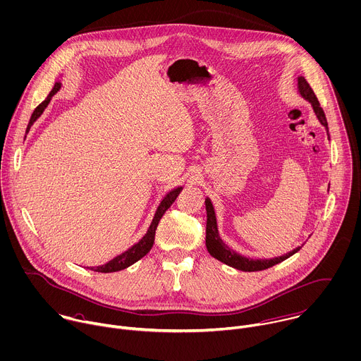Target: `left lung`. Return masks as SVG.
<instances>
[{
  "instance_id": "1",
  "label": "left lung",
  "mask_w": 361,
  "mask_h": 361,
  "mask_svg": "<svg viewBox=\"0 0 361 361\" xmlns=\"http://www.w3.org/2000/svg\"><path fill=\"white\" fill-rule=\"evenodd\" d=\"M298 89L299 93L302 94V97H305L313 107L319 122L326 128L327 130V136H329V128H327V120L324 116L323 109L320 107V103L313 92V89L310 87V85L307 83V80L303 76L298 78ZM205 209H207V229H205V245L208 252L211 254V257H214L215 259L221 261L222 264L232 267L235 269L244 271V272H257V271H264L268 269L276 264L283 262L285 259H288L289 257H292L293 254H296L300 247H298L296 250L288 252L286 255L278 257V258H272V259H251L247 257H243L236 254L235 251H232L229 247H226L222 239L218 235V228H216V218H215V212H214V207L211 204L209 198H205Z\"/></svg>"
}]
</instances>
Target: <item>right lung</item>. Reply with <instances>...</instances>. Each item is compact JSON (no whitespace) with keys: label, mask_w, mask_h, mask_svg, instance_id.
Listing matches in <instances>:
<instances>
[{"label":"right lung","mask_w":361,"mask_h":361,"mask_svg":"<svg viewBox=\"0 0 361 361\" xmlns=\"http://www.w3.org/2000/svg\"><path fill=\"white\" fill-rule=\"evenodd\" d=\"M61 89V82H56L51 90V93L47 96V99L38 104L30 118V123H28V128H27V133L30 132L31 126L34 125V122H37V118L44 113V110L47 109V106L49 104L52 96ZM181 191V187H177L174 190H171L170 192L166 194V197L161 200L160 205L157 207V211L154 214V218L147 229V232L145 233V236L140 239V241L137 244H135L132 248H129L128 251H125L123 254L117 255L116 258H113L111 261H109L107 264L104 265H100V267H94V268H90L92 271L94 272H102V274H110V272H117V271H122V269H126L129 268L130 265H133L135 262H137L139 259H142L146 254H149V251L152 250L153 244H154V235H156V229H157V225H159V221L161 219L163 214L170 208V205L176 201L177 195L180 194Z\"/></svg>","instance_id":"obj_1"}]
</instances>
